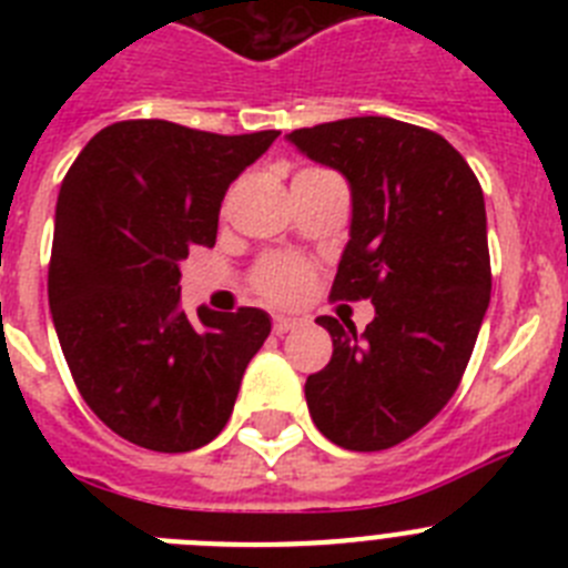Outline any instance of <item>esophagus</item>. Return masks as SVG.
Segmentation results:
<instances>
[{"mask_svg": "<svg viewBox=\"0 0 568 568\" xmlns=\"http://www.w3.org/2000/svg\"><path fill=\"white\" fill-rule=\"evenodd\" d=\"M301 327L298 318H290V315H275L273 318V333L275 335H287L293 333V329Z\"/></svg>", "mask_w": 568, "mask_h": 568, "instance_id": "obj_1", "label": "esophagus"}]
</instances>
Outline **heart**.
Instances as JSON below:
<instances>
[{
    "mask_svg": "<svg viewBox=\"0 0 568 568\" xmlns=\"http://www.w3.org/2000/svg\"><path fill=\"white\" fill-rule=\"evenodd\" d=\"M250 281L261 298L273 301V304H295L307 295L313 267H310V261L298 258V255L273 253L255 264Z\"/></svg>",
    "mask_w": 568,
    "mask_h": 568,
    "instance_id": "heart-1",
    "label": "heart"
}]
</instances>
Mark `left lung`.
Returning <instances> with one entry per match:
<instances>
[{
	"mask_svg": "<svg viewBox=\"0 0 568 568\" xmlns=\"http://www.w3.org/2000/svg\"><path fill=\"white\" fill-rule=\"evenodd\" d=\"M287 139L353 187L329 298L375 304L364 333L353 321L315 318L333 358L304 386L310 415L344 449H389L449 404L478 341L491 293L484 190L444 135L386 115Z\"/></svg>",
	"mask_w": 568,
	"mask_h": 568,
	"instance_id": "left-lung-1",
	"label": "left lung"
}]
</instances>
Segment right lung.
<instances>
[{
  "label": "right lung",
  "mask_w": 568,
  "mask_h": 568,
  "mask_svg": "<svg viewBox=\"0 0 568 568\" xmlns=\"http://www.w3.org/2000/svg\"><path fill=\"white\" fill-rule=\"evenodd\" d=\"M278 130L222 135L164 119L99 130L64 175L48 267L59 344L84 404L124 440L190 453L222 433L267 313L179 310V264L213 247L230 182Z\"/></svg>",
  "instance_id": "add662e5"
}]
</instances>
